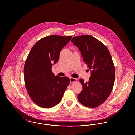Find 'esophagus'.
Segmentation results:
<instances>
[{"mask_svg": "<svg viewBox=\"0 0 135 135\" xmlns=\"http://www.w3.org/2000/svg\"><path fill=\"white\" fill-rule=\"evenodd\" d=\"M70 83H73L74 82H75L77 80V79L76 78H73V77H70Z\"/></svg>", "mask_w": 135, "mask_h": 135, "instance_id": "1", "label": "esophagus"}]
</instances>
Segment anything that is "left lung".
Wrapping results in <instances>:
<instances>
[{
  "label": "left lung",
  "instance_id": "obj_1",
  "mask_svg": "<svg viewBox=\"0 0 135 135\" xmlns=\"http://www.w3.org/2000/svg\"><path fill=\"white\" fill-rule=\"evenodd\" d=\"M71 41L91 71L88 82L79 79L83 89L78 100L86 107L96 108L107 99L113 87L115 71L111 54L102 42L89 35L74 37Z\"/></svg>",
  "mask_w": 135,
  "mask_h": 135
}]
</instances>
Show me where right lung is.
<instances>
[{
  "label": "right lung",
  "instance_id": "add662e5",
  "mask_svg": "<svg viewBox=\"0 0 135 135\" xmlns=\"http://www.w3.org/2000/svg\"><path fill=\"white\" fill-rule=\"evenodd\" d=\"M72 37L50 35L40 39L26 58L24 67L25 85L31 99L41 108H50L58 104L70 84L69 77L55 76L51 68Z\"/></svg>",
  "mask_w": 135,
  "mask_h": 135
}]
</instances>
